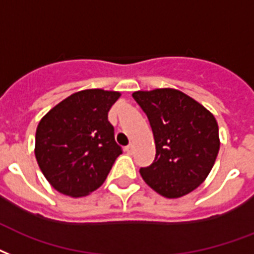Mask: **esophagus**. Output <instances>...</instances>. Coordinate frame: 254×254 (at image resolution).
Instances as JSON below:
<instances>
[{"label":"esophagus","mask_w":254,"mask_h":254,"mask_svg":"<svg viewBox=\"0 0 254 254\" xmlns=\"http://www.w3.org/2000/svg\"><path fill=\"white\" fill-rule=\"evenodd\" d=\"M125 150H127V153H131V152H133V145H131V144L127 145V148H125Z\"/></svg>","instance_id":"obj_1"}]
</instances>
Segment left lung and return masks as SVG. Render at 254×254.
Masks as SVG:
<instances>
[{
	"label": "left lung",
	"instance_id": "1",
	"mask_svg": "<svg viewBox=\"0 0 254 254\" xmlns=\"http://www.w3.org/2000/svg\"><path fill=\"white\" fill-rule=\"evenodd\" d=\"M156 142V157L140 173L168 198L183 197L204 183L220 149L218 125L204 106L176 89L134 92Z\"/></svg>",
	"mask_w": 254,
	"mask_h": 254
}]
</instances>
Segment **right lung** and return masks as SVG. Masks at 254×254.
Segmentation results:
<instances>
[{"label": "right lung", "instance_id": "1", "mask_svg": "<svg viewBox=\"0 0 254 254\" xmlns=\"http://www.w3.org/2000/svg\"><path fill=\"white\" fill-rule=\"evenodd\" d=\"M119 92L88 89L71 94L40 121L36 158L50 185L63 194L86 196L105 181L123 148L108 113Z\"/></svg>", "mask_w": 254, "mask_h": 254}]
</instances>
